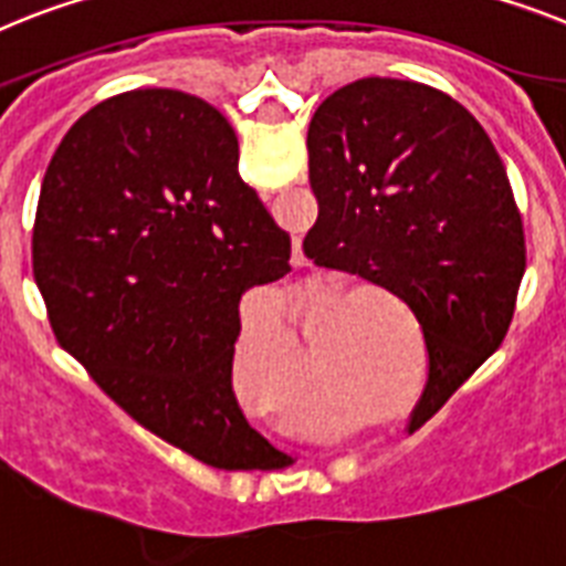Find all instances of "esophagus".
I'll list each match as a JSON object with an SVG mask.
<instances>
[{"instance_id":"34e87169","label":"esophagus","mask_w":566,"mask_h":566,"mask_svg":"<svg viewBox=\"0 0 566 566\" xmlns=\"http://www.w3.org/2000/svg\"><path fill=\"white\" fill-rule=\"evenodd\" d=\"M294 260H303V251H301V245H294ZM349 470H352V463H349Z\"/></svg>"}]
</instances>
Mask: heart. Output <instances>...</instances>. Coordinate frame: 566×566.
I'll return each instance as SVG.
<instances>
[{"mask_svg": "<svg viewBox=\"0 0 566 566\" xmlns=\"http://www.w3.org/2000/svg\"><path fill=\"white\" fill-rule=\"evenodd\" d=\"M349 289L332 286L315 294L306 306V343L312 346L315 321L332 308L349 301ZM323 378L332 384H349V392L343 398V415H371L392 409L403 392V371L398 364L375 360L366 364L364 332L360 326L346 335L337 349L321 357ZM308 364L301 343L289 326L283 306L277 297H263L245 308L240 323V337L234 349V386L240 398L254 412L277 418L283 423H303V384H306ZM366 423H371V418Z\"/></svg>", "mask_w": 566, "mask_h": 566, "instance_id": "1", "label": "heart"}]
</instances>
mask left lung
Here are the masks:
<instances>
[{"instance_id":"1","label":"left lung","mask_w":566,"mask_h":566,"mask_svg":"<svg viewBox=\"0 0 566 566\" xmlns=\"http://www.w3.org/2000/svg\"><path fill=\"white\" fill-rule=\"evenodd\" d=\"M315 263L360 274L412 308L429 378L409 415L421 429L504 340L526 249L504 163L452 96L364 76L308 123Z\"/></svg>"}]
</instances>
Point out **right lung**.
Masks as SVG:
<instances>
[{
  "mask_svg": "<svg viewBox=\"0 0 566 566\" xmlns=\"http://www.w3.org/2000/svg\"><path fill=\"white\" fill-rule=\"evenodd\" d=\"M229 119L200 96L139 88L82 114L33 220L53 335L139 427L214 470L277 449L231 389L240 297L289 272V234L237 171Z\"/></svg>",
  "mask_w": 566,
  "mask_h": 566,
  "instance_id": "1",
  "label": "right lung"
}]
</instances>
